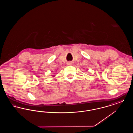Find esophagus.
<instances>
[{
	"label": "esophagus",
	"mask_w": 133,
	"mask_h": 133,
	"mask_svg": "<svg viewBox=\"0 0 133 133\" xmlns=\"http://www.w3.org/2000/svg\"><path fill=\"white\" fill-rule=\"evenodd\" d=\"M71 62H69V63H68V64H69V65H70V64H71Z\"/></svg>",
	"instance_id": "34e87169"
}]
</instances>
